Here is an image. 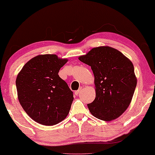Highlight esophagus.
Returning <instances> with one entry per match:
<instances>
[{
    "instance_id": "34e87169",
    "label": "esophagus",
    "mask_w": 155,
    "mask_h": 155,
    "mask_svg": "<svg viewBox=\"0 0 155 155\" xmlns=\"http://www.w3.org/2000/svg\"><path fill=\"white\" fill-rule=\"evenodd\" d=\"M81 91H82V88H80L79 90L75 91V95H79L80 93L81 92Z\"/></svg>"
}]
</instances>
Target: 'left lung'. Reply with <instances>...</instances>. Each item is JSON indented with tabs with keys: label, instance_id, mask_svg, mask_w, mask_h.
<instances>
[{
	"label": "left lung",
	"instance_id": "obj_1",
	"mask_svg": "<svg viewBox=\"0 0 155 155\" xmlns=\"http://www.w3.org/2000/svg\"><path fill=\"white\" fill-rule=\"evenodd\" d=\"M78 59L89 65L94 75L95 99L87 104L91 113L106 121L118 118L130 105L137 82L133 63L108 46L93 48Z\"/></svg>",
	"mask_w": 155,
	"mask_h": 155
}]
</instances>
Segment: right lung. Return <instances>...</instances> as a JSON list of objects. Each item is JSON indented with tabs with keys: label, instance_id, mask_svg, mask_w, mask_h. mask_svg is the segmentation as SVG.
<instances>
[{
	"label": "right lung",
	"instance_id": "right-lung-1",
	"mask_svg": "<svg viewBox=\"0 0 155 155\" xmlns=\"http://www.w3.org/2000/svg\"><path fill=\"white\" fill-rule=\"evenodd\" d=\"M67 61L55 54L38 55L28 61L17 75L20 105L33 120L42 125H55L69 113L73 92L58 75Z\"/></svg>",
	"mask_w": 155,
	"mask_h": 155
}]
</instances>
